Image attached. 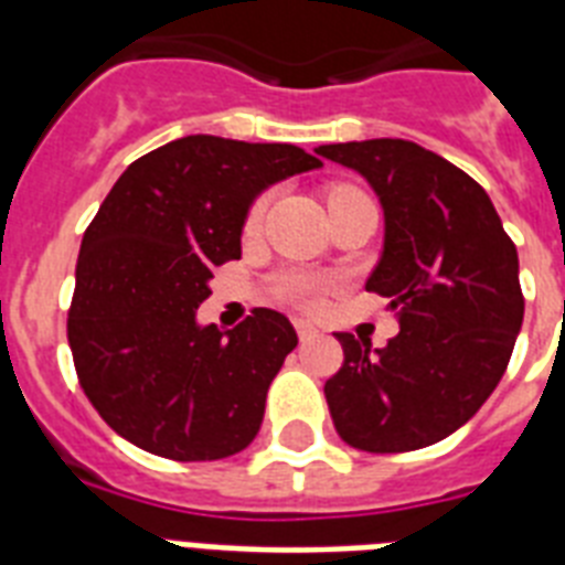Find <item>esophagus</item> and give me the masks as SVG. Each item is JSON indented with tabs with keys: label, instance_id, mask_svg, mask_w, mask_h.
Listing matches in <instances>:
<instances>
[{
	"label": "esophagus",
	"instance_id": "obj_1",
	"mask_svg": "<svg viewBox=\"0 0 565 565\" xmlns=\"http://www.w3.org/2000/svg\"><path fill=\"white\" fill-rule=\"evenodd\" d=\"M292 326H296V334H299L301 343H310V340H317V337H319L317 328L310 326V322H305V319H296Z\"/></svg>",
	"mask_w": 565,
	"mask_h": 565
}]
</instances>
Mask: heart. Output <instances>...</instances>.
<instances>
[{"label": "heart", "mask_w": 565, "mask_h": 565, "mask_svg": "<svg viewBox=\"0 0 565 565\" xmlns=\"http://www.w3.org/2000/svg\"><path fill=\"white\" fill-rule=\"evenodd\" d=\"M352 193H361V190L345 188V184H334V188L328 190V202ZM266 207H269V193H260L255 202L248 204L246 220H243V231H246V234H257V231H260ZM273 290L278 299L292 305V308L319 310V305L326 299V292L331 290V278H326V275L319 273H310V269H287V273H281L275 278Z\"/></svg>", "instance_id": "b5f03b06"}]
</instances>
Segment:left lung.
<instances>
[{
	"instance_id": "obj_1",
	"label": "left lung",
	"mask_w": 565,
	"mask_h": 565,
	"mask_svg": "<svg viewBox=\"0 0 565 565\" xmlns=\"http://www.w3.org/2000/svg\"><path fill=\"white\" fill-rule=\"evenodd\" d=\"M370 181L384 207V252L366 290L398 308L402 331L337 334L343 366L326 381L337 434L398 455L434 446L478 413L508 370L525 317L519 255L487 190L411 140L317 149Z\"/></svg>"
}]
</instances>
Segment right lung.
Instances as JSON below:
<instances>
[{"label":"right lung","mask_w":565,"mask_h":565,"mask_svg":"<svg viewBox=\"0 0 565 565\" xmlns=\"http://www.w3.org/2000/svg\"><path fill=\"white\" fill-rule=\"evenodd\" d=\"M322 167L290 143L190 135L137 158L84 231L66 319L78 384L119 437L181 463L243 451L299 337L278 310L195 326L213 269L239 257L248 204Z\"/></svg>","instance_id":"add662e5"}]
</instances>
